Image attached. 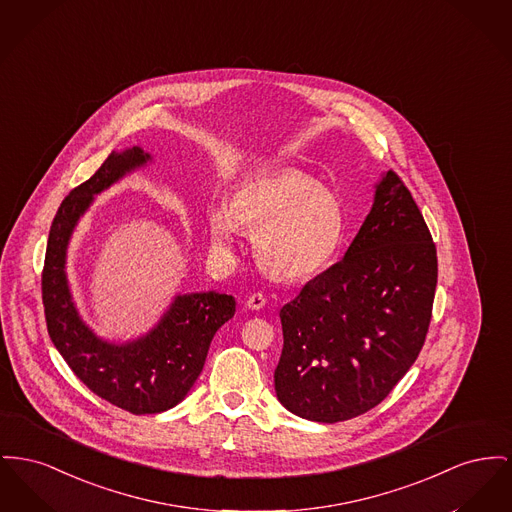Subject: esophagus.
<instances>
[{"label":"esophagus","instance_id":"1","mask_svg":"<svg viewBox=\"0 0 512 512\" xmlns=\"http://www.w3.org/2000/svg\"><path fill=\"white\" fill-rule=\"evenodd\" d=\"M265 305H267V298H265L261 292L251 294V296L247 298V307L253 309V311H259V309H263Z\"/></svg>","mask_w":512,"mask_h":512}]
</instances>
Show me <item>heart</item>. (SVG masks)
I'll use <instances>...</instances> for the list:
<instances>
[{
	"label": "heart",
	"instance_id": "obj_1",
	"mask_svg": "<svg viewBox=\"0 0 512 512\" xmlns=\"http://www.w3.org/2000/svg\"><path fill=\"white\" fill-rule=\"evenodd\" d=\"M238 228L257 234V253L282 278L323 271L338 251L346 216L338 197L300 170H280L241 181L230 209L209 212L212 243L230 251Z\"/></svg>",
	"mask_w": 512,
	"mask_h": 512
}]
</instances>
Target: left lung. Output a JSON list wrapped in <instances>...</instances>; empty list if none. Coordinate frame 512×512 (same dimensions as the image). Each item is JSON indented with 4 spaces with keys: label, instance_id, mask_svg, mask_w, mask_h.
<instances>
[{
    "label": "left lung",
    "instance_id": "8db88e82",
    "mask_svg": "<svg viewBox=\"0 0 512 512\" xmlns=\"http://www.w3.org/2000/svg\"><path fill=\"white\" fill-rule=\"evenodd\" d=\"M435 286L437 247L410 189L389 170L344 259L280 309L282 406L334 423L381 404L420 356Z\"/></svg>",
    "mask_w": 512,
    "mask_h": 512
}]
</instances>
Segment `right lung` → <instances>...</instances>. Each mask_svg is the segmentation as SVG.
I'll use <instances>...</instances> for the list:
<instances>
[{"label":"right lung","instance_id":"right-lung-1","mask_svg":"<svg viewBox=\"0 0 512 512\" xmlns=\"http://www.w3.org/2000/svg\"><path fill=\"white\" fill-rule=\"evenodd\" d=\"M151 156L139 147L112 152L89 180L61 201L54 216L42 269V303L48 334L71 371L96 396L135 416L174 408L203 371L216 331L234 317L226 294L178 296L160 325L131 344L102 342L79 319L65 278V249L92 195Z\"/></svg>","mask_w":512,"mask_h":512}]
</instances>
